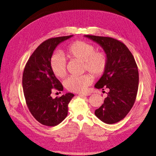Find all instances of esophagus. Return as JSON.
<instances>
[{"label":"esophagus","instance_id":"1","mask_svg":"<svg viewBox=\"0 0 156 156\" xmlns=\"http://www.w3.org/2000/svg\"><path fill=\"white\" fill-rule=\"evenodd\" d=\"M91 94L90 92H85V93H81V94H79V96H90Z\"/></svg>","mask_w":156,"mask_h":156}]
</instances>
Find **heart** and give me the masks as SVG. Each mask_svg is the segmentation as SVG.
<instances>
[{"instance_id":"heart-1","label":"heart","mask_w":156,"mask_h":156,"mask_svg":"<svg viewBox=\"0 0 156 156\" xmlns=\"http://www.w3.org/2000/svg\"><path fill=\"white\" fill-rule=\"evenodd\" d=\"M94 45L87 42L77 41L69 44L66 52L70 58L83 62L84 68L95 77L101 76L108 65V57L104 52H95ZM50 68L56 77L63 78L66 75V61L60 54H56L50 60ZM89 74L81 76H70L64 81L65 87L69 91L80 92L85 91L92 82Z\"/></svg>"}]
</instances>
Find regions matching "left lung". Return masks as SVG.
Here are the masks:
<instances>
[{
  "label": "left lung",
  "instance_id": "obj_1",
  "mask_svg": "<svg viewBox=\"0 0 156 156\" xmlns=\"http://www.w3.org/2000/svg\"><path fill=\"white\" fill-rule=\"evenodd\" d=\"M96 42L108 57L107 68L94 87L108 88V96L94 114L104 123L113 124L125 118L135 102L139 76L132 53L122 42L111 37L85 35Z\"/></svg>",
  "mask_w": 156,
  "mask_h": 156
}]
</instances>
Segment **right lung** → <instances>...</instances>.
Instances as JSON below:
<instances>
[{
	"label": "right lung",
	"mask_w": 156,
	"mask_h": 156,
	"mask_svg": "<svg viewBox=\"0 0 156 156\" xmlns=\"http://www.w3.org/2000/svg\"><path fill=\"white\" fill-rule=\"evenodd\" d=\"M73 35L51 38L42 43L29 58L25 66L22 85L29 112L44 125L53 127L60 123L68 115V104L74 96L66 93L52 98L53 90L64 88L50 68V60L57 46Z\"/></svg>",
	"instance_id": "1"
}]
</instances>
